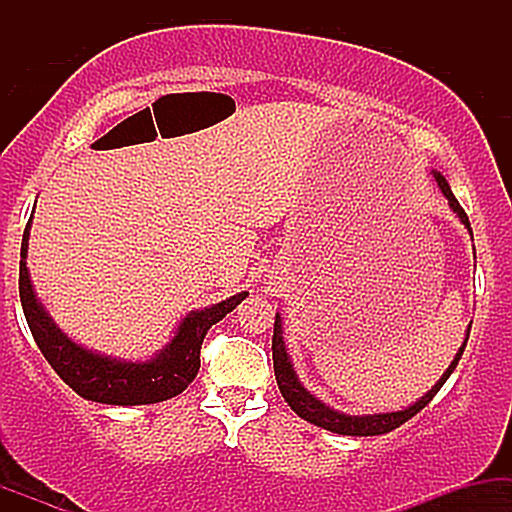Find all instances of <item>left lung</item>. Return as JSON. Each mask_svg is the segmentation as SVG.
Wrapping results in <instances>:
<instances>
[{
	"label": "left lung",
	"mask_w": 512,
	"mask_h": 512,
	"mask_svg": "<svg viewBox=\"0 0 512 512\" xmlns=\"http://www.w3.org/2000/svg\"><path fill=\"white\" fill-rule=\"evenodd\" d=\"M433 178H436L440 192H443L445 199H448L450 209L455 211L457 219L464 223V228L469 231V236H472V226H469V219L467 214H464V209L460 207V202H457L455 195H452L448 180L443 178V175L438 173V170H433ZM469 330H472V325H469ZM469 330H467V337H464V342L460 346V351H457L455 358H452V363L445 370L443 375H440V380L436 385L431 387V390L426 392L424 397L416 399L414 404L402 411H387V414H366V416H351V414H342V411L327 407L325 402H320L315 395H310L308 390H305L301 380H298L296 370H293V363L289 354H286V344H284V337H281V315L276 313V320H274V337H272V358H274V375H276V385H279L281 395H284L286 402H289V407L296 411L298 416L305 421H310V424L320 426V428H327V431L332 433H342V436H383V433H390L395 431L404 424V421H409L411 416L419 414L421 409L426 407L428 402H431L433 397L438 395L440 387L445 385V380L450 378L452 370H455L457 363H460L462 358V351L464 346H467V339H469Z\"/></svg>",
	"instance_id": "1"
}]
</instances>
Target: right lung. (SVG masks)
<instances>
[{"label": "right lung", "mask_w": 512, "mask_h": 512, "mask_svg": "<svg viewBox=\"0 0 512 512\" xmlns=\"http://www.w3.org/2000/svg\"><path fill=\"white\" fill-rule=\"evenodd\" d=\"M31 221L33 216L23 231L19 264V296L23 315L31 327L35 344L48 358L50 366L55 368V373L72 387L76 395L91 399V402L134 407V404L166 402V399L180 395L197 378L199 349H202L209 327L223 320L248 296V291H243L211 305V308L192 310L190 315L182 317L175 337L149 361H120V358L96 354V351H88L81 344L72 342L55 325V320L35 296L26 267Z\"/></svg>", "instance_id": "obj_1"}]
</instances>
